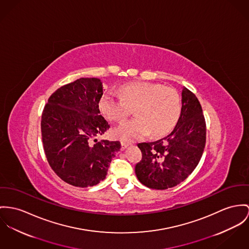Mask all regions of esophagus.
Listing matches in <instances>:
<instances>
[{
	"instance_id": "esophagus-1",
	"label": "esophagus",
	"mask_w": 249,
	"mask_h": 249,
	"mask_svg": "<svg viewBox=\"0 0 249 249\" xmlns=\"http://www.w3.org/2000/svg\"><path fill=\"white\" fill-rule=\"evenodd\" d=\"M128 146H129V143H128V142L121 141V149H122V150H125Z\"/></svg>"
}]
</instances>
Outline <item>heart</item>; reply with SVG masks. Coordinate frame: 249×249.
<instances>
[{
  "instance_id": "obj_1",
  "label": "heart",
  "mask_w": 249,
  "mask_h": 249,
  "mask_svg": "<svg viewBox=\"0 0 249 249\" xmlns=\"http://www.w3.org/2000/svg\"><path fill=\"white\" fill-rule=\"evenodd\" d=\"M120 96L104 94L98 108L110 121L125 119L134 109L136 118L122 122L115 130V137L132 141L148 134L163 136L175 127L181 115V97L176 89L147 81L127 83L119 89Z\"/></svg>"
}]
</instances>
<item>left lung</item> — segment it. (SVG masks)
<instances>
[{"label": "left lung", "mask_w": 249, "mask_h": 249, "mask_svg": "<svg viewBox=\"0 0 249 249\" xmlns=\"http://www.w3.org/2000/svg\"><path fill=\"white\" fill-rule=\"evenodd\" d=\"M202 106L188 88L182 90V111L171 134L154 142L138 143L142 159L135 174L146 187L167 190L183 182L197 167L206 145Z\"/></svg>", "instance_id": "obj_1"}]
</instances>
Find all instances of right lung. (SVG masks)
I'll list each match as a JSON object with an SVG mask.
<instances>
[{"label": "right lung", "mask_w": 249, "mask_h": 249, "mask_svg": "<svg viewBox=\"0 0 249 249\" xmlns=\"http://www.w3.org/2000/svg\"><path fill=\"white\" fill-rule=\"evenodd\" d=\"M102 82L96 77H81L56 90L41 115V138L46 159L57 176L79 188L102 181L119 141L92 138L104 134L110 124L100 114L98 102Z\"/></svg>", "instance_id": "right-lung-1"}]
</instances>
